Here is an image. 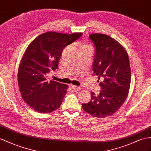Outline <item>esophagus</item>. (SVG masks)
Returning a JSON list of instances; mask_svg holds the SVG:
<instances>
[{
  "instance_id": "1",
  "label": "esophagus",
  "mask_w": 151,
  "mask_h": 151,
  "mask_svg": "<svg viewBox=\"0 0 151 151\" xmlns=\"http://www.w3.org/2000/svg\"><path fill=\"white\" fill-rule=\"evenodd\" d=\"M70 87L72 88V89L73 91H80L81 90V87H79V86L71 85Z\"/></svg>"
}]
</instances>
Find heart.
<instances>
[{
	"label": "heart",
	"mask_w": 151,
	"mask_h": 151,
	"mask_svg": "<svg viewBox=\"0 0 151 151\" xmlns=\"http://www.w3.org/2000/svg\"><path fill=\"white\" fill-rule=\"evenodd\" d=\"M87 48H90L89 46H88V45H84V46H82L81 47V49H87Z\"/></svg>",
	"instance_id": "1"
}]
</instances>
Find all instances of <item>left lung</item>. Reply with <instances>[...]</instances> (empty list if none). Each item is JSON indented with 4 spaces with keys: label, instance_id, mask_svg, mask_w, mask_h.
Instances as JSON below:
<instances>
[{
    "label": "left lung",
    "instance_id": "8db88e82",
    "mask_svg": "<svg viewBox=\"0 0 151 151\" xmlns=\"http://www.w3.org/2000/svg\"><path fill=\"white\" fill-rule=\"evenodd\" d=\"M95 53L93 64L95 75L102 77L101 93L91 91V99L83 104V109L97 118L111 116L122 106L128 95L131 84V68L127 51L118 42L104 34L90 35Z\"/></svg>",
    "mask_w": 151,
    "mask_h": 151
}]
</instances>
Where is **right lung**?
I'll use <instances>...</instances> for the list:
<instances>
[{"instance_id":"1","label":"right lung","mask_w":151,"mask_h":151,"mask_svg":"<svg viewBox=\"0 0 151 151\" xmlns=\"http://www.w3.org/2000/svg\"><path fill=\"white\" fill-rule=\"evenodd\" d=\"M82 35L49 31L38 36L27 47L18 68V83L24 101L35 111L49 113L60 107L68 86L55 81L48 83L45 75L58 68L64 48Z\"/></svg>"}]
</instances>
